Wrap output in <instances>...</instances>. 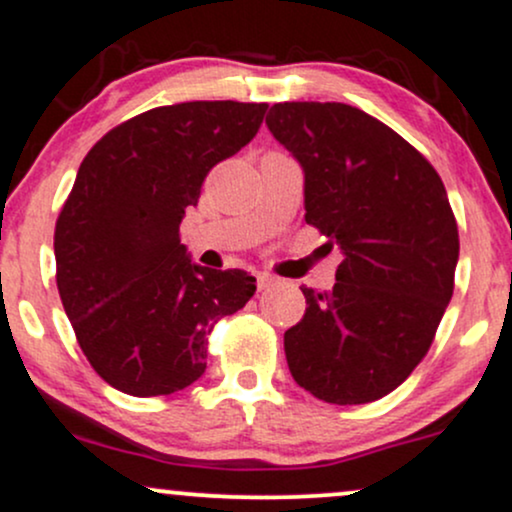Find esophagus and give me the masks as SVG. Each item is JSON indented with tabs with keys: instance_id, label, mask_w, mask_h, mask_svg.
<instances>
[{
	"instance_id": "esophagus-1",
	"label": "esophagus",
	"mask_w": 512,
	"mask_h": 512,
	"mask_svg": "<svg viewBox=\"0 0 512 512\" xmlns=\"http://www.w3.org/2000/svg\"><path fill=\"white\" fill-rule=\"evenodd\" d=\"M257 289L260 291H264V289H269V286L274 284V276H269V274H264V272H257Z\"/></svg>"
}]
</instances>
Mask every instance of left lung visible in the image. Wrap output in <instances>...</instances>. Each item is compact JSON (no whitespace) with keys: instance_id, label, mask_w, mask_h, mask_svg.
Returning <instances> with one entry per match:
<instances>
[{"instance_id":"obj_1","label":"left lung","mask_w":512,"mask_h":512,"mask_svg":"<svg viewBox=\"0 0 512 512\" xmlns=\"http://www.w3.org/2000/svg\"><path fill=\"white\" fill-rule=\"evenodd\" d=\"M267 127L305 173V221L344 260L330 293L301 289L289 370L330 404L390 395L424 361L455 289L460 236L424 154L344 103H276Z\"/></svg>"}]
</instances>
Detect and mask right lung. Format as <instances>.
Here are the masks:
<instances>
[{
	"instance_id": "add662e5",
	"label": "right lung",
	"mask_w": 512,
	"mask_h": 512,
	"mask_svg": "<svg viewBox=\"0 0 512 512\" xmlns=\"http://www.w3.org/2000/svg\"><path fill=\"white\" fill-rule=\"evenodd\" d=\"M267 103L190 101L134 115L93 144L57 216V289L93 370L132 397L202 378L207 337L255 276L192 264L180 221L216 163L238 154Z\"/></svg>"
}]
</instances>
